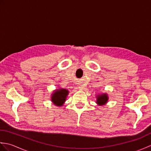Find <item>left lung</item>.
Wrapping results in <instances>:
<instances>
[{
	"instance_id": "obj_1",
	"label": "left lung",
	"mask_w": 151,
	"mask_h": 151,
	"mask_svg": "<svg viewBox=\"0 0 151 151\" xmlns=\"http://www.w3.org/2000/svg\"><path fill=\"white\" fill-rule=\"evenodd\" d=\"M108 101V96L106 94H102L97 96V103L99 105H103Z\"/></svg>"
}]
</instances>
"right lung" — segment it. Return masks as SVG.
Wrapping results in <instances>:
<instances>
[{"label": "right lung", "mask_w": 151, "mask_h": 151, "mask_svg": "<svg viewBox=\"0 0 151 151\" xmlns=\"http://www.w3.org/2000/svg\"><path fill=\"white\" fill-rule=\"evenodd\" d=\"M69 91L65 89H61L56 90L52 96V101L53 103L56 106H62L63 102L65 101L67 95H68Z\"/></svg>", "instance_id": "obj_1"}]
</instances>
